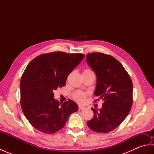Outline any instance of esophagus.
Here are the masks:
<instances>
[{"instance_id": "1", "label": "esophagus", "mask_w": 154, "mask_h": 154, "mask_svg": "<svg viewBox=\"0 0 154 154\" xmlns=\"http://www.w3.org/2000/svg\"><path fill=\"white\" fill-rule=\"evenodd\" d=\"M85 109V107H84L83 106H79V110H81Z\"/></svg>"}]
</instances>
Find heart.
<instances>
[{
  "label": "heart",
  "instance_id": "b5f03b06",
  "mask_svg": "<svg viewBox=\"0 0 154 154\" xmlns=\"http://www.w3.org/2000/svg\"><path fill=\"white\" fill-rule=\"evenodd\" d=\"M91 71V70L89 69L84 70V71ZM86 97H87V94L85 92H83V91H77L76 92H75L73 94V99L76 100L77 102L80 103H82L84 102Z\"/></svg>",
  "mask_w": 154,
  "mask_h": 154
}]
</instances>
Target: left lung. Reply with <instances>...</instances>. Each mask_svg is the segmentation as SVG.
I'll return each instance as SVG.
<instances>
[{
  "mask_svg": "<svg viewBox=\"0 0 154 154\" xmlns=\"http://www.w3.org/2000/svg\"><path fill=\"white\" fill-rule=\"evenodd\" d=\"M87 62L97 75L94 96L103 100L99 110L92 108L94 116L87 125L94 132L108 133L119 126L132 106L133 85L122 65L110 55L89 54Z\"/></svg>",
  "mask_w": 154,
  "mask_h": 154,
  "instance_id": "8db88e82",
  "label": "left lung"
}]
</instances>
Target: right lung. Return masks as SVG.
<instances>
[{"instance_id": "obj_1", "label": "right lung", "mask_w": 154, "mask_h": 154, "mask_svg": "<svg viewBox=\"0 0 154 154\" xmlns=\"http://www.w3.org/2000/svg\"><path fill=\"white\" fill-rule=\"evenodd\" d=\"M84 57L55 51L39 55L27 65L20 84V104L28 122L38 131L55 133L78 110L70 99L63 103L55 100L54 91L65 85L67 76Z\"/></svg>"}]
</instances>
